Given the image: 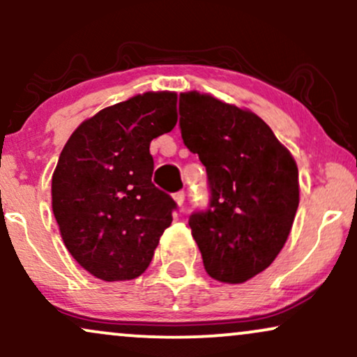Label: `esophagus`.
<instances>
[{
  "mask_svg": "<svg viewBox=\"0 0 357 357\" xmlns=\"http://www.w3.org/2000/svg\"><path fill=\"white\" fill-rule=\"evenodd\" d=\"M174 202L178 203V206L181 208L183 204H184V191H178V192H174Z\"/></svg>",
  "mask_w": 357,
  "mask_h": 357,
  "instance_id": "obj_1",
  "label": "esophagus"
}]
</instances>
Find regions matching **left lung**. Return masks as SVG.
<instances>
[{
    "label": "left lung",
    "instance_id": "obj_1",
    "mask_svg": "<svg viewBox=\"0 0 357 357\" xmlns=\"http://www.w3.org/2000/svg\"><path fill=\"white\" fill-rule=\"evenodd\" d=\"M184 146L206 167L211 198L190 216L204 270L225 284L264 272L284 248L298 208L292 154L257 114L199 92L179 96Z\"/></svg>",
    "mask_w": 357,
    "mask_h": 357
}]
</instances>
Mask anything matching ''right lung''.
I'll list each match as a JSON object with an SVG mask.
<instances>
[{
    "label": "right lung",
    "mask_w": 357,
    "mask_h": 357,
    "mask_svg": "<svg viewBox=\"0 0 357 357\" xmlns=\"http://www.w3.org/2000/svg\"><path fill=\"white\" fill-rule=\"evenodd\" d=\"M174 92H146L102 109L73 130L52 178L65 247L105 282L144 273L173 221L174 199L155 188L151 141L178 122Z\"/></svg>",
    "instance_id": "1"
}]
</instances>
